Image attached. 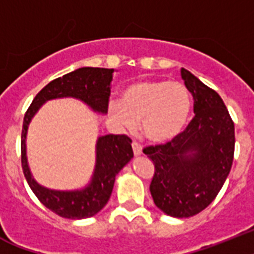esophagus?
I'll list each match as a JSON object with an SVG mask.
<instances>
[{
  "label": "esophagus",
  "instance_id": "1",
  "mask_svg": "<svg viewBox=\"0 0 254 254\" xmlns=\"http://www.w3.org/2000/svg\"><path fill=\"white\" fill-rule=\"evenodd\" d=\"M131 147H133V152L135 156H140V154L143 153V148H142V145L138 144L136 142H133L131 143Z\"/></svg>",
  "mask_w": 254,
  "mask_h": 254
}]
</instances>
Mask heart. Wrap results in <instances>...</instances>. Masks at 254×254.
<instances>
[{
  "label": "heart",
  "instance_id": "b5f03b06",
  "mask_svg": "<svg viewBox=\"0 0 254 254\" xmlns=\"http://www.w3.org/2000/svg\"><path fill=\"white\" fill-rule=\"evenodd\" d=\"M191 112L189 90L179 81L142 79L121 90L120 102L109 105L111 120L119 127L133 129L139 121L145 139L162 144L175 139L188 124Z\"/></svg>",
  "mask_w": 254,
  "mask_h": 254
}]
</instances>
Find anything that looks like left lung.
I'll return each instance as SVG.
<instances>
[{
  "instance_id": "8db88e82",
  "label": "left lung",
  "mask_w": 254,
  "mask_h": 254,
  "mask_svg": "<svg viewBox=\"0 0 254 254\" xmlns=\"http://www.w3.org/2000/svg\"><path fill=\"white\" fill-rule=\"evenodd\" d=\"M180 75L193 96V120L175 139L143 152L154 164V204L183 219L203 211L219 194L233 165L235 134L221 97L188 70Z\"/></svg>"
}]
</instances>
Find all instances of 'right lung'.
I'll use <instances>...</instances> for the list:
<instances>
[{
	"mask_svg": "<svg viewBox=\"0 0 254 254\" xmlns=\"http://www.w3.org/2000/svg\"><path fill=\"white\" fill-rule=\"evenodd\" d=\"M114 69L80 67L48 83L33 100L24 116L21 131V166L35 197L52 212L65 219H88L97 215L111 197L115 178L133 158L131 140L127 135H100L96 142V165L90 182L84 188L57 190L46 188L33 178L26 157V134L35 114L47 101L75 98L92 111L107 114Z\"/></svg>",
	"mask_w": 254,
	"mask_h": 254,
	"instance_id": "obj_1",
	"label": "right lung"
}]
</instances>
